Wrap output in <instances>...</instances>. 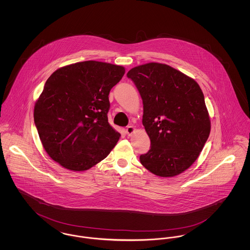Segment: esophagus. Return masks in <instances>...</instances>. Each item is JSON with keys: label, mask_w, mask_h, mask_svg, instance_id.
<instances>
[{"label": "esophagus", "mask_w": 250, "mask_h": 250, "mask_svg": "<svg viewBox=\"0 0 250 250\" xmlns=\"http://www.w3.org/2000/svg\"><path fill=\"white\" fill-rule=\"evenodd\" d=\"M125 132H126V134H127L128 136H130V135H132V134L135 132V128H134V126L129 125V126H127V127H126Z\"/></svg>", "instance_id": "esophagus-1"}]
</instances>
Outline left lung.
<instances>
[{
  "mask_svg": "<svg viewBox=\"0 0 250 250\" xmlns=\"http://www.w3.org/2000/svg\"><path fill=\"white\" fill-rule=\"evenodd\" d=\"M143 103V125L151 141L141 163L160 177H173L197 160L206 143L211 121L200 85L177 69L159 62L127 73Z\"/></svg>",
  "mask_w": 250,
  "mask_h": 250,
  "instance_id": "left-lung-1",
  "label": "left lung"
}]
</instances>
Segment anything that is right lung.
<instances>
[{"label": "right lung", "instance_id": "add662e5", "mask_svg": "<svg viewBox=\"0 0 250 250\" xmlns=\"http://www.w3.org/2000/svg\"><path fill=\"white\" fill-rule=\"evenodd\" d=\"M125 72L122 65L85 61L50 75L36 100L34 119L51 159L83 171L107 157L121 137L107 121L108 94Z\"/></svg>", "mask_w": 250, "mask_h": 250}]
</instances>
